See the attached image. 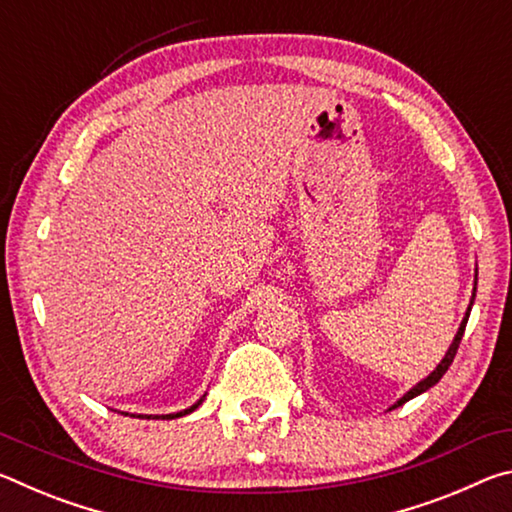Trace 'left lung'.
<instances>
[{
	"label": "left lung",
	"mask_w": 512,
	"mask_h": 512,
	"mask_svg": "<svg viewBox=\"0 0 512 512\" xmlns=\"http://www.w3.org/2000/svg\"><path fill=\"white\" fill-rule=\"evenodd\" d=\"M476 280H479V271H474V293H472V300H470V305H467V311H465V316H463V320H461V327H458V332H456V336H454V341H452V345H449V350L445 352V357H443V361L438 363L436 366V370L431 372L429 377H424L422 381H418V384H415L411 391H406L400 400H397L391 409L388 411H393V409H397V406H402L404 402H409V400H413V397H418L420 393H424V391H429L431 386H436L440 379H443V375L447 372V368L452 366V361H454V357H456V350H458V345H461V339H463V332H465V325H467V318H470V311H472V305H474V296H476Z\"/></svg>",
	"instance_id": "8db88e82"
}]
</instances>
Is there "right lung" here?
<instances>
[{
    "instance_id": "add662e5",
    "label": "right lung",
    "mask_w": 512,
    "mask_h": 512,
    "mask_svg": "<svg viewBox=\"0 0 512 512\" xmlns=\"http://www.w3.org/2000/svg\"><path fill=\"white\" fill-rule=\"evenodd\" d=\"M203 400H205V395L201 397V400H198L196 404H192L189 406V409H185V411H178V413H167V415H137V418H146V420H173V418H183V415H187V413H192V411H196L198 406L203 404ZM124 415H128V413H124ZM133 418H135V413H133Z\"/></svg>"
}]
</instances>
